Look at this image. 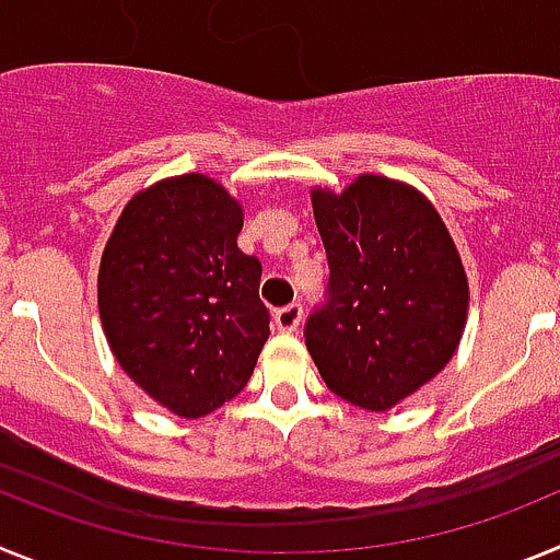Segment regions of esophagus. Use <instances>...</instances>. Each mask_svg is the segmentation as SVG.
Masks as SVG:
<instances>
[{"label": "esophagus", "instance_id": "obj_1", "mask_svg": "<svg viewBox=\"0 0 560 560\" xmlns=\"http://www.w3.org/2000/svg\"><path fill=\"white\" fill-rule=\"evenodd\" d=\"M300 323H303V305L300 303L283 305V308L275 311V325L277 330H283V334H294V330L300 328Z\"/></svg>", "mask_w": 560, "mask_h": 560}]
</instances>
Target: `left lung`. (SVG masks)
<instances>
[{
	"mask_svg": "<svg viewBox=\"0 0 560 560\" xmlns=\"http://www.w3.org/2000/svg\"><path fill=\"white\" fill-rule=\"evenodd\" d=\"M328 252V300L305 323L319 375L348 404L387 412L452 361L468 277L432 201L364 173L341 192L311 190Z\"/></svg>",
	"mask_w": 560,
	"mask_h": 560,
	"instance_id": "left-lung-1",
	"label": "left lung"
}]
</instances>
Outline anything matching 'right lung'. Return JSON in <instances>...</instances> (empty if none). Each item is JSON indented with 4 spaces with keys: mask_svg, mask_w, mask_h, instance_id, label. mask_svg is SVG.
<instances>
[{
    "mask_svg": "<svg viewBox=\"0 0 560 560\" xmlns=\"http://www.w3.org/2000/svg\"><path fill=\"white\" fill-rule=\"evenodd\" d=\"M244 210L205 173L140 190L101 257L97 308L128 378L179 418H205L252 378L269 339Z\"/></svg>",
    "mask_w": 560,
    "mask_h": 560,
    "instance_id": "1",
    "label": "right lung"
}]
</instances>
